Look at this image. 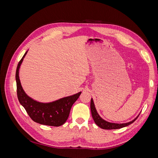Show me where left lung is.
Wrapping results in <instances>:
<instances>
[{"instance_id":"obj_1","label":"left lung","mask_w":158,"mask_h":158,"mask_svg":"<svg viewBox=\"0 0 158 158\" xmlns=\"http://www.w3.org/2000/svg\"><path fill=\"white\" fill-rule=\"evenodd\" d=\"M90 109H91V113H92V116L93 117L94 121L96 125L103 129H106V130H112V129H118L123 127H125L131 125L132 123L135 122L136 118L139 116V114L132 121L126 123H110L104 120L99 115L98 113L97 112V110L95 109V105L93 101V99H91L90 102Z\"/></svg>"}]
</instances>
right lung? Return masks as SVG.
Returning a JSON list of instances; mask_svg holds the SVG:
<instances>
[{
    "instance_id": "obj_1",
    "label": "right lung",
    "mask_w": 158,
    "mask_h": 158,
    "mask_svg": "<svg viewBox=\"0 0 158 158\" xmlns=\"http://www.w3.org/2000/svg\"><path fill=\"white\" fill-rule=\"evenodd\" d=\"M27 51L28 50L19 62L16 72L17 95L19 102L24 107L28 115L34 122L52 127L63 125L69 118L72 106L82 92H80L48 103L37 102L28 96L22 88L19 77V70Z\"/></svg>"
}]
</instances>
